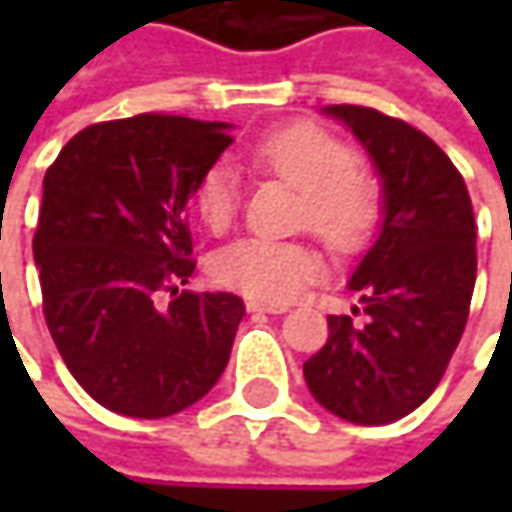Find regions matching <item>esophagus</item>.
Segmentation results:
<instances>
[{"mask_svg":"<svg viewBox=\"0 0 512 512\" xmlns=\"http://www.w3.org/2000/svg\"><path fill=\"white\" fill-rule=\"evenodd\" d=\"M247 310L250 313H287V305H273V302H262V299H247Z\"/></svg>","mask_w":512,"mask_h":512,"instance_id":"34e87169","label":"esophagus"}]
</instances>
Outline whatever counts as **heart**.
I'll list each match as a JSON object with an SVG mask.
<instances>
[{
    "mask_svg": "<svg viewBox=\"0 0 512 512\" xmlns=\"http://www.w3.org/2000/svg\"><path fill=\"white\" fill-rule=\"evenodd\" d=\"M250 159L302 190V225L327 247L350 253L362 247L379 216L376 190L359 176L353 150L316 125H285L250 145ZM193 205L210 230H225L239 205V173L216 162L199 179ZM213 276L222 285L256 299L287 302L322 276V259L310 245L245 236L213 256Z\"/></svg>",
    "mask_w": 512,
    "mask_h": 512,
    "instance_id": "heart-1",
    "label": "heart"
}]
</instances>
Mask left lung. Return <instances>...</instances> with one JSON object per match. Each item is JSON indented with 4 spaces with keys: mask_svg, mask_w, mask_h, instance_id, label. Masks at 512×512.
Here are the masks:
<instances>
[{
    "mask_svg": "<svg viewBox=\"0 0 512 512\" xmlns=\"http://www.w3.org/2000/svg\"><path fill=\"white\" fill-rule=\"evenodd\" d=\"M382 182V225L350 273L364 325L327 316V344L305 362L313 399L353 424H390L442 382L476 285V222L464 179L430 136L362 105H327ZM359 310V307H356Z\"/></svg>",
    "mask_w": 512,
    "mask_h": 512,
    "instance_id": "1",
    "label": "left lung"
}]
</instances>
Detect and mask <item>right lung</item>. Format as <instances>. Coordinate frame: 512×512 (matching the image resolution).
Masks as SVG:
<instances>
[{"mask_svg":"<svg viewBox=\"0 0 512 512\" xmlns=\"http://www.w3.org/2000/svg\"><path fill=\"white\" fill-rule=\"evenodd\" d=\"M230 130L139 113L79 130L45 173L33 259L48 330L73 379L113 413H182L225 373L242 299L179 285L196 267L185 210ZM162 289L174 296L165 308Z\"/></svg>","mask_w":512,"mask_h":512,"instance_id":"obj_1","label":"right lung"}]
</instances>
